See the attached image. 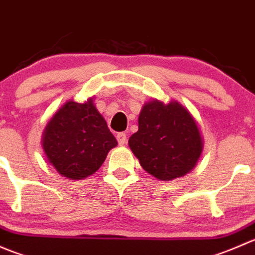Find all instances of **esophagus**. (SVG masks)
Instances as JSON below:
<instances>
[{
    "label": "esophagus",
    "instance_id": "1",
    "mask_svg": "<svg viewBox=\"0 0 255 255\" xmlns=\"http://www.w3.org/2000/svg\"><path fill=\"white\" fill-rule=\"evenodd\" d=\"M116 138H117V142L120 145H125V144L127 143V137H126L125 133H118Z\"/></svg>",
    "mask_w": 255,
    "mask_h": 255
}]
</instances>
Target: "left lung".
Here are the masks:
<instances>
[{
	"label": "left lung",
	"instance_id": "left-lung-1",
	"mask_svg": "<svg viewBox=\"0 0 255 255\" xmlns=\"http://www.w3.org/2000/svg\"><path fill=\"white\" fill-rule=\"evenodd\" d=\"M128 144L144 170L163 181L190 173L204 148L191 113L177 101L158 100L144 105Z\"/></svg>",
	"mask_w": 255,
	"mask_h": 255
}]
</instances>
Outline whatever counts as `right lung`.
Segmentation results:
<instances>
[{
  "label": "right lung",
  "mask_w": 255,
  "mask_h": 255,
  "mask_svg": "<svg viewBox=\"0 0 255 255\" xmlns=\"http://www.w3.org/2000/svg\"><path fill=\"white\" fill-rule=\"evenodd\" d=\"M117 145L92 99L69 101L53 116L43 133L48 161L60 175L81 180L100 169L107 153Z\"/></svg>",
  "instance_id": "right-lung-1"
}]
</instances>
